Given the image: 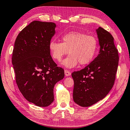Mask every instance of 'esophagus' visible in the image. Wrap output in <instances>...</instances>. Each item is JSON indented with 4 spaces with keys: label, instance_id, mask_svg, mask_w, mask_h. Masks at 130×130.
Wrapping results in <instances>:
<instances>
[{
    "label": "esophagus",
    "instance_id": "esophagus-1",
    "mask_svg": "<svg viewBox=\"0 0 130 130\" xmlns=\"http://www.w3.org/2000/svg\"><path fill=\"white\" fill-rule=\"evenodd\" d=\"M64 72H65V75H66V76H70V75H71V72H70V71H69V70H65L64 71Z\"/></svg>",
    "mask_w": 130,
    "mask_h": 130
}]
</instances>
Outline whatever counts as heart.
<instances>
[{"mask_svg":"<svg viewBox=\"0 0 130 130\" xmlns=\"http://www.w3.org/2000/svg\"><path fill=\"white\" fill-rule=\"evenodd\" d=\"M61 43L52 40L49 49L53 59L60 61L70 54L62 64L66 68L75 67L78 63L85 65L92 61L98 48V39L92 35L79 31H71L62 35Z\"/></svg>","mask_w":130,"mask_h":130,"instance_id":"1","label":"heart"}]
</instances>
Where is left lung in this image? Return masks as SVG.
I'll return each instance as SVG.
<instances>
[{
  "instance_id": "8db88e82",
  "label": "left lung",
  "mask_w": 130,
  "mask_h": 130,
  "mask_svg": "<svg viewBox=\"0 0 130 130\" xmlns=\"http://www.w3.org/2000/svg\"><path fill=\"white\" fill-rule=\"evenodd\" d=\"M100 45L98 56L87 66L74 71L73 99L88 107L103 99L112 89L116 79L119 56L110 33L101 27L96 30Z\"/></svg>"
}]
</instances>
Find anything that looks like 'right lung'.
Masks as SVG:
<instances>
[{
  "label": "right lung",
  "instance_id": "right-lung-1",
  "mask_svg": "<svg viewBox=\"0 0 130 130\" xmlns=\"http://www.w3.org/2000/svg\"><path fill=\"white\" fill-rule=\"evenodd\" d=\"M56 24L33 21L21 31L12 55L15 80L20 91L29 102L46 107L54 101V87L64 77L50 55L49 45Z\"/></svg>",
  "mask_w": 130,
  "mask_h": 130
}]
</instances>
